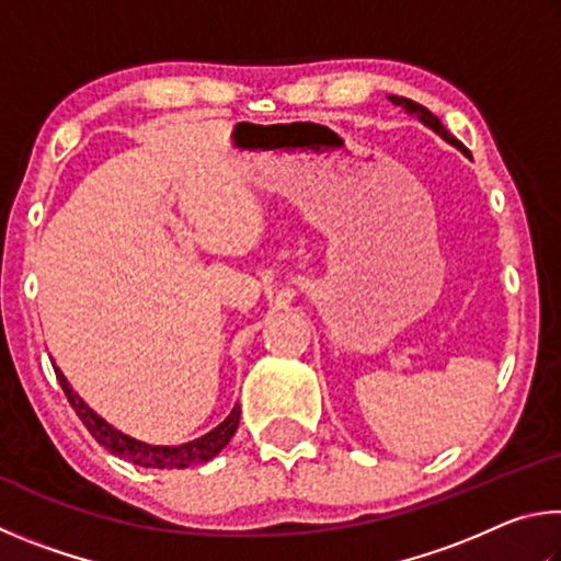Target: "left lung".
I'll list each match as a JSON object with an SVG mask.
<instances>
[{"label": "left lung", "mask_w": 561, "mask_h": 561, "mask_svg": "<svg viewBox=\"0 0 561 561\" xmlns=\"http://www.w3.org/2000/svg\"><path fill=\"white\" fill-rule=\"evenodd\" d=\"M391 101L396 103V106H403L408 113H413V116L421 118V121L425 123V126L433 128L435 133H438V136H443V138L448 140V144H453L455 148H460L462 153H468V148H465L458 138L450 136V133L445 130V126H443V123H440V118L435 116V113H431V111L425 108V106H421V103H415V101H411V99H398V96H391Z\"/></svg>", "instance_id": "left-lung-1"}]
</instances>
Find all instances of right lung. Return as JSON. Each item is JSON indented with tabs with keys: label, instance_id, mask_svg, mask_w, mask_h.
Wrapping results in <instances>:
<instances>
[{
	"label": "right lung",
	"instance_id": "right-lung-1",
	"mask_svg": "<svg viewBox=\"0 0 561 561\" xmlns=\"http://www.w3.org/2000/svg\"><path fill=\"white\" fill-rule=\"evenodd\" d=\"M56 378H59V383L64 388L66 398H69L71 408L76 411V415L81 417V423L87 425V431L96 438L99 445H103L108 453L118 455L123 460H130L136 465H144V468H170V470H180V468H190V465H197V462H207L213 460L217 453H220L230 438L237 431V425H240V405L232 408V413L225 417V421L213 428L207 435L197 440H190L183 445H148V443H140L136 438H130V435H123L121 431L111 428V425L103 421L101 415H96L91 411V408L81 401L79 393L71 391L69 381H66L64 374L59 368L54 366Z\"/></svg>",
	"mask_w": 561,
	"mask_h": 561
}]
</instances>
